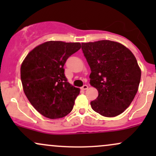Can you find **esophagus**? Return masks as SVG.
Instances as JSON below:
<instances>
[{
	"mask_svg": "<svg viewBox=\"0 0 156 156\" xmlns=\"http://www.w3.org/2000/svg\"><path fill=\"white\" fill-rule=\"evenodd\" d=\"M88 89V86L87 85V84H85V85H83V87H81V89L82 90H86V89Z\"/></svg>",
	"mask_w": 156,
	"mask_h": 156,
	"instance_id": "1",
	"label": "esophagus"
}]
</instances>
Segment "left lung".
Returning <instances> with one entry per match:
<instances>
[{
	"label": "left lung",
	"mask_w": 156,
	"mask_h": 156,
	"mask_svg": "<svg viewBox=\"0 0 156 156\" xmlns=\"http://www.w3.org/2000/svg\"><path fill=\"white\" fill-rule=\"evenodd\" d=\"M83 55L91 69V86L98 91L92 108L101 115H119L130 105L136 94L141 69L136 57L119 42L100 40L81 43Z\"/></svg>",
	"instance_id": "8db88e82"
}]
</instances>
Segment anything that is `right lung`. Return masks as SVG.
<instances>
[{"label":"right lung","instance_id":"add662e5","mask_svg":"<svg viewBox=\"0 0 156 156\" xmlns=\"http://www.w3.org/2000/svg\"><path fill=\"white\" fill-rule=\"evenodd\" d=\"M81 48L79 42L49 41L34 48L20 68L23 91L31 104L49 119H58L73 110L80 89L64 76V65Z\"/></svg>","mask_w":156,"mask_h":156}]
</instances>
